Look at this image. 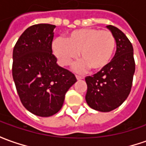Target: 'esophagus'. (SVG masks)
I'll return each mask as SVG.
<instances>
[{
  "label": "esophagus",
  "instance_id": "esophagus-1",
  "mask_svg": "<svg viewBox=\"0 0 146 146\" xmlns=\"http://www.w3.org/2000/svg\"><path fill=\"white\" fill-rule=\"evenodd\" d=\"M76 79H77L78 80H82V79H84V76H80V75H76Z\"/></svg>",
  "mask_w": 146,
  "mask_h": 146
}]
</instances>
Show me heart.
Returning a JSON list of instances; mask_svg holds the SVG:
<instances>
[{
	"label": "heart",
	"instance_id": "heart-1",
	"mask_svg": "<svg viewBox=\"0 0 146 146\" xmlns=\"http://www.w3.org/2000/svg\"><path fill=\"white\" fill-rule=\"evenodd\" d=\"M116 40L111 31L97 28H82L71 31L66 40L55 39L52 50L62 66H69L79 53L83 62L79 67L93 71L108 66L115 53Z\"/></svg>",
	"mask_w": 146,
	"mask_h": 146
}]
</instances>
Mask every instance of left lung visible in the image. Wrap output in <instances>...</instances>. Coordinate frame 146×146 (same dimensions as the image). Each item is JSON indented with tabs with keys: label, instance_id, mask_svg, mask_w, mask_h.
Returning <instances> with one entry per match:
<instances>
[{
	"label": "left lung",
	"instance_id": "left-lung-1",
	"mask_svg": "<svg viewBox=\"0 0 146 146\" xmlns=\"http://www.w3.org/2000/svg\"><path fill=\"white\" fill-rule=\"evenodd\" d=\"M116 40V52L108 66L93 76H87L85 99L93 110L109 112L118 108L131 92L135 60L132 43L114 26H107Z\"/></svg>",
	"mask_w": 146,
	"mask_h": 146
}]
</instances>
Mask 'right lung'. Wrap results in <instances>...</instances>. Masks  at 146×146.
Masks as SVG:
<instances>
[{
    "mask_svg": "<svg viewBox=\"0 0 146 146\" xmlns=\"http://www.w3.org/2000/svg\"><path fill=\"white\" fill-rule=\"evenodd\" d=\"M54 28L47 23L29 27L13 51L12 74L20 101L40 117L58 113L66 92L77 81L73 73L57 64L52 50Z\"/></svg>",
    "mask_w": 146,
    "mask_h": 146,
    "instance_id": "right-lung-1",
    "label": "right lung"
}]
</instances>
